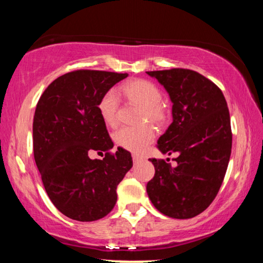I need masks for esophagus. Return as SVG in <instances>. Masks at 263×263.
I'll return each instance as SVG.
<instances>
[{
  "mask_svg": "<svg viewBox=\"0 0 263 263\" xmlns=\"http://www.w3.org/2000/svg\"><path fill=\"white\" fill-rule=\"evenodd\" d=\"M132 159H133V162H135V163L139 162L140 160H141V158L139 157V155H136V154H133V155H132Z\"/></svg>",
  "mask_w": 263,
  "mask_h": 263,
  "instance_id": "obj_1",
  "label": "esophagus"
}]
</instances>
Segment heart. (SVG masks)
<instances>
[{"label":"heart","mask_w":263,"mask_h":263,"mask_svg":"<svg viewBox=\"0 0 263 263\" xmlns=\"http://www.w3.org/2000/svg\"><path fill=\"white\" fill-rule=\"evenodd\" d=\"M122 94L127 101L137 104L141 109L139 119H148L153 123H162L166 118L164 109L160 104L161 91L154 83L147 80H133L121 88ZM103 122L109 126L117 123L118 100L115 91L109 90L102 95L97 105ZM155 132L148 124L137 126H124L115 133L114 139L117 146L133 153H142L154 140Z\"/></svg>","instance_id":"b5f03b06"}]
</instances>
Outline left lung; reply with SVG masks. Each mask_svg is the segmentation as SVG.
<instances>
[{"label": "left lung", "instance_id": "obj_1", "mask_svg": "<svg viewBox=\"0 0 263 263\" xmlns=\"http://www.w3.org/2000/svg\"><path fill=\"white\" fill-rule=\"evenodd\" d=\"M171 99L173 122L158 139L162 154L179 153L177 164L149 159L155 174L146 190L157 210L176 219L199 215L224 180L232 148L230 112L219 88L190 69L146 72Z\"/></svg>", "mask_w": 263, "mask_h": 263}]
</instances>
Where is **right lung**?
I'll list each match as a JSON object with an SVG mask.
<instances>
[{
  "instance_id": "right-lung-1",
  "label": "right lung",
  "mask_w": 263,
  "mask_h": 263,
  "mask_svg": "<svg viewBox=\"0 0 263 263\" xmlns=\"http://www.w3.org/2000/svg\"><path fill=\"white\" fill-rule=\"evenodd\" d=\"M128 74L75 70L55 79L38 101L33 154L44 188L62 215L79 221L105 217L117 202V185L132 168L128 151L114 147L97 109L104 92ZM91 150L103 160L88 158Z\"/></svg>"
}]
</instances>
